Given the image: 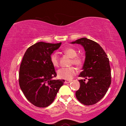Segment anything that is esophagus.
<instances>
[{"instance_id":"1","label":"esophagus","mask_w":126,"mask_h":126,"mask_svg":"<svg viewBox=\"0 0 126 126\" xmlns=\"http://www.w3.org/2000/svg\"><path fill=\"white\" fill-rule=\"evenodd\" d=\"M72 80H65V83H71L72 82Z\"/></svg>"}]
</instances>
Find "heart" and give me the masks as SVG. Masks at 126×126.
<instances>
[{
	"label": "heart",
	"instance_id": "obj_1",
	"mask_svg": "<svg viewBox=\"0 0 126 126\" xmlns=\"http://www.w3.org/2000/svg\"><path fill=\"white\" fill-rule=\"evenodd\" d=\"M63 52L65 54L72 58V63L76 65L77 67H79L83 64V60L81 57H77V51L74 49L68 47L63 50ZM50 62L52 65L54 67H57L59 65V59L58 55L56 53H53L50 55ZM77 73L76 69L73 67L69 68H62L59 69L57 71V74L59 78L64 79H71L73 77L76 75Z\"/></svg>",
	"mask_w": 126,
	"mask_h": 126
}]
</instances>
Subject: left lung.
<instances>
[{
	"label": "left lung",
	"mask_w": 126,
	"mask_h": 126,
	"mask_svg": "<svg viewBox=\"0 0 126 126\" xmlns=\"http://www.w3.org/2000/svg\"><path fill=\"white\" fill-rule=\"evenodd\" d=\"M71 43L80 44L86 52L83 71L79 75L83 79L79 80L80 88L76 91V97L84 105H92L104 96L111 83L109 59L103 48L93 40L82 38Z\"/></svg>",
	"instance_id": "8db88e82"
}]
</instances>
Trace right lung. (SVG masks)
<instances>
[{
	"mask_svg": "<svg viewBox=\"0 0 126 126\" xmlns=\"http://www.w3.org/2000/svg\"><path fill=\"white\" fill-rule=\"evenodd\" d=\"M57 44L38 42L27 49L20 66L19 83L25 97L38 107H47L54 101L64 80L57 76L50 57L60 47Z\"/></svg>",
	"mask_w": 126,
	"mask_h": 126,
	"instance_id": "1",
	"label": "right lung"
}]
</instances>
